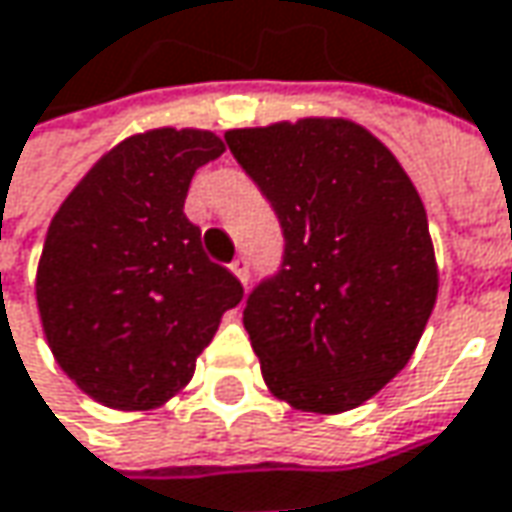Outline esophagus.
<instances>
[{
    "instance_id": "34e87169",
    "label": "esophagus",
    "mask_w": 512,
    "mask_h": 512,
    "mask_svg": "<svg viewBox=\"0 0 512 512\" xmlns=\"http://www.w3.org/2000/svg\"><path fill=\"white\" fill-rule=\"evenodd\" d=\"M230 270L239 276V282H242V285H247V279H250V262H247V256H236V259H233V265H230Z\"/></svg>"
}]
</instances>
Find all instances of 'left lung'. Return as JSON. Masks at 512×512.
Listing matches in <instances>:
<instances>
[{
  "label": "left lung",
  "mask_w": 512,
  "mask_h": 512,
  "mask_svg": "<svg viewBox=\"0 0 512 512\" xmlns=\"http://www.w3.org/2000/svg\"><path fill=\"white\" fill-rule=\"evenodd\" d=\"M282 227V265L244 305L276 397L345 412L377 395L421 340L438 294L429 221L397 158L343 117L224 135Z\"/></svg>",
  "instance_id": "obj_1"
}]
</instances>
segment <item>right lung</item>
I'll return each mask as SVG.
<instances>
[{"label": "right lung", "instance_id": "right-lung-1", "mask_svg": "<svg viewBox=\"0 0 512 512\" xmlns=\"http://www.w3.org/2000/svg\"><path fill=\"white\" fill-rule=\"evenodd\" d=\"M224 143L152 129L117 143L48 227L37 305L63 371L112 409H152L187 386L242 282L207 259L184 216L195 169Z\"/></svg>", "mask_w": 512, "mask_h": 512}]
</instances>
